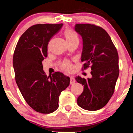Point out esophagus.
<instances>
[{
  "label": "esophagus",
  "instance_id": "esophagus-1",
  "mask_svg": "<svg viewBox=\"0 0 133 133\" xmlns=\"http://www.w3.org/2000/svg\"><path fill=\"white\" fill-rule=\"evenodd\" d=\"M74 82H75V79H74V78L72 77H70V84L72 85Z\"/></svg>",
  "mask_w": 133,
  "mask_h": 133
}]
</instances>
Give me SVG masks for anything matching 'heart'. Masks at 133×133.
Listing matches in <instances>:
<instances>
[{"label":"heart","instance_id":"b5f03b06","mask_svg":"<svg viewBox=\"0 0 133 133\" xmlns=\"http://www.w3.org/2000/svg\"><path fill=\"white\" fill-rule=\"evenodd\" d=\"M63 34H64L68 44L76 41L79 42V37H78L77 34L73 30H72L71 29H65L64 32H63ZM61 67L62 70L66 71H71L72 69V64L70 62L67 61L63 62L61 64Z\"/></svg>","mask_w":133,"mask_h":133}]
</instances>
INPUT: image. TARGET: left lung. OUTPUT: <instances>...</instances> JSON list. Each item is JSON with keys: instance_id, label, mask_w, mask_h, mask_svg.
<instances>
[{"instance_id": "obj_1", "label": "left lung", "mask_w": 133, "mask_h": 133, "mask_svg": "<svg viewBox=\"0 0 133 133\" xmlns=\"http://www.w3.org/2000/svg\"><path fill=\"white\" fill-rule=\"evenodd\" d=\"M75 30L83 39L82 70L90 65L92 70L90 79L75 78L84 87L77 98V104L84 110L96 111L107 104L114 92L119 74L118 52L109 34L102 27L79 23L76 25Z\"/></svg>"}]
</instances>
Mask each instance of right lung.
I'll list each match as a JSON object with an SVG mask.
<instances>
[{"label":"right lung","instance_id":"right-lung-1","mask_svg":"<svg viewBox=\"0 0 133 133\" xmlns=\"http://www.w3.org/2000/svg\"><path fill=\"white\" fill-rule=\"evenodd\" d=\"M62 25H32L21 36L14 52L16 83L29 106L40 113H51L57 110L60 94L70 85V77L62 72H55L50 79L43 70L48 42Z\"/></svg>","mask_w":133,"mask_h":133}]
</instances>
